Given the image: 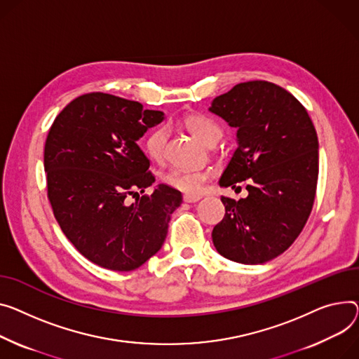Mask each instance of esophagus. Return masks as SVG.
<instances>
[{
  "mask_svg": "<svg viewBox=\"0 0 359 359\" xmlns=\"http://www.w3.org/2000/svg\"><path fill=\"white\" fill-rule=\"evenodd\" d=\"M201 199H202L201 195H184V196H183V201H184L186 203H195V202H198V201H201Z\"/></svg>",
  "mask_w": 359,
  "mask_h": 359,
  "instance_id": "obj_1",
  "label": "esophagus"
}]
</instances>
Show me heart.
<instances>
[{"instance_id": "obj_1", "label": "heart", "mask_w": 359, "mask_h": 359, "mask_svg": "<svg viewBox=\"0 0 359 359\" xmlns=\"http://www.w3.org/2000/svg\"><path fill=\"white\" fill-rule=\"evenodd\" d=\"M186 127L190 130L199 141L203 144L210 146L213 142H218L222 137L221 127L213 121V119L205 115H194L186 119ZM167 128L158 127L150 133L146 140V150L149 156L154 160H163L165 156L167 147ZM210 170L208 169H190V167H173L167 170L163 176L164 182L180 192L196 195L201 194L205 182L210 177Z\"/></svg>"}]
</instances>
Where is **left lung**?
<instances>
[{"mask_svg": "<svg viewBox=\"0 0 359 359\" xmlns=\"http://www.w3.org/2000/svg\"><path fill=\"white\" fill-rule=\"evenodd\" d=\"M209 111L236 130L233 151L219 186L247 180L248 196H222L224 219L212 241L225 258L262 264L287 250L312 212L319 141L304 107L290 92L267 81L235 85Z\"/></svg>", "mask_w": 359, "mask_h": 359, "instance_id": "1", "label": "left lung"}]
</instances>
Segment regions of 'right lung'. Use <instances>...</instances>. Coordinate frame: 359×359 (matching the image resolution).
Masks as SVG:
<instances>
[{
    "instance_id": "1",
    "label": "right lung",
    "mask_w": 359,
    "mask_h": 359,
    "mask_svg": "<svg viewBox=\"0 0 359 359\" xmlns=\"http://www.w3.org/2000/svg\"><path fill=\"white\" fill-rule=\"evenodd\" d=\"M164 119L140 102L93 92L67 104L46 138L47 196L67 240L93 264L131 271L163 245L179 190L157 184L137 141Z\"/></svg>"
}]
</instances>
